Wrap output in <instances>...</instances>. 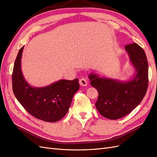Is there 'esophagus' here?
<instances>
[{
  "mask_svg": "<svg viewBox=\"0 0 157 157\" xmlns=\"http://www.w3.org/2000/svg\"><path fill=\"white\" fill-rule=\"evenodd\" d=\"M79 82H80V84L81 85V86H86V85L88 84L87 80L86 78H80L79 80Z\"/></svg>",
  "mask_w": 157,
  "mask_h": 157,
  "instance_id": "obj_1",
  "label": "esophagus"
}]
</instances>
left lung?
I'll use <instances>...</instances> for the list:
<instances>
[{"label": "left lung", "mask_w": 157, "mask_h": 157, "mask_svg": "<svg viewBox=\"0 0 157 157\" xmlns=\"http://www.w3.org/2000/svg\"><path fill=\"white\" fill-rule=\"evenodd\" d=\"M125 50L136 69V76L130 81L99 77L90 75L91 85L98 90L96 107L102 116L117 120L129 114L145 96L149 83L148 61L144 49L137 43L125 46Z\"/></svg>", "instance_id": "left-lung-1"}]
</instances>
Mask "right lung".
Instances as JSON below:
<instances>
[{
    "label": "right lung",
    "instance_id": "right-lung-1",
    "mask_svg": "<svg viewBox=\"0 0 157 157\" xmlns=\"http://www.w3.org/2000/svg\"><path fill=\"white\" fill-rule=\"evenodd\" d=\"M23 47L19 51L13 65V94L23 108L32 116L46 122L58 121L69 111L74 94L80 87L78 79L60 80L43 88L31 87L23 78L21 70Z\"/></svg>",
    "mask_w": 157,
    "mask_h": 157
}]
</instances>
